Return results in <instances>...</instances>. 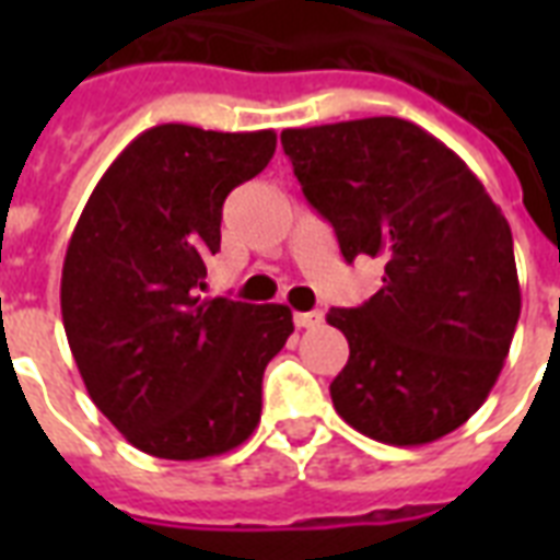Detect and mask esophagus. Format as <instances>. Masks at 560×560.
Masks as SVG:
<instances>
[{"mask_svg":"<svg viewBox=\"0 0 560 560\" xmlns=\"http://www.w3.org/2000/svg\"><path fill=\"white\" fill-rule=\"evenodd\" d=\"M323 311H305V314L293 316L296 328H316V325H323Z\"/></svg>","mask_w":560,"mask_h":560,"instance_id":"34e87169","label":"esophagus"}]
</instances>
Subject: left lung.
Returning a JSON list of instances; mask_svg holds the SVG:
<instances>
[{
	"label": "left lung",
	"instance_id": "1",
	"mask_svg": "<svg viewBox=\"0 0 560 560\" xmlns=\"http://www.w3.org/2000/svg\"><path fill=\"white\" fill-rule=\"evenodd\" d=\"M281 144L342 258L386 264L369 302L328 311L349 340L334 409L398 447L453 433L494 389L521 319L509 220L447 144L404 118L290 127Z\"/></svg>",
	"mask_w": 560,
	"mask_h": 560
}]
</instances>
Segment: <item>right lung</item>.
<instances>
[{"label":"right lung","instance_id":"right-lung-1","mask_svg":"<svg viewBox=\"0 0 560 560\" xmlns=\"http://www.w3.org/2000/svg\"><path fill=\"white\" fill-rule=\"evenodd\" d=\"M272 153V130L151 127L104 171L69 237L66 340L95 407L151 456H220L261 421L264 369L293 314L200 290L223 200Z\"/></svg>","mask_w":560,"mask_h":560}]
</instances>
